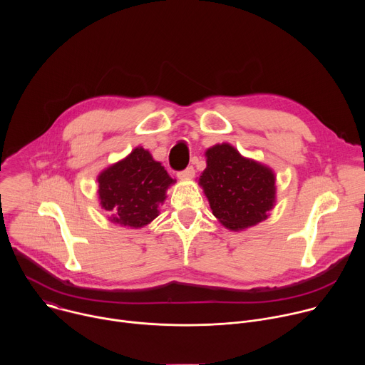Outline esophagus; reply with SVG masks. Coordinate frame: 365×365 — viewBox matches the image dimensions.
I'll use <instances>...</instances> for the list:
<instances>
[{
	"instance_id": "obj_1",
	"label": "esophagus",
	"mask_w": 365,
	"mask_h": 365,
	"mask_svg": "<svg viewBox=\"0 0 365 365\" xmlns=\"http://www.w3.org/2000/svg\"><path fill=\"white\" fill-rule=\"evenodd\" d=\"M195 176V169L190 166V168H187V169H185L183 172H179L178 173V178L180 179V180H187V179H192Z\"/></svg>"
}]
</instances>
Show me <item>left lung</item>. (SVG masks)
<instances>
[{
    "mask_svg": "<svg viewBox=\"0 0 365 365\" xmlns=\"http://www.w3.org/2000/svg\"><path fill=\"white\" fill-rule=\"evenodd\" d=\"M205 158L197 185L225 228L242 231L269 218L277 192L272 168L244 158L230 143L210 147Z\"/></svg>",
    "mask_w": 365,
    "mask_h": 365,
    "instance_id": "left-lung-1",
    "label": "left lung"
}]
</instances>
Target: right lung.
I'll return each instance as SVG.
<instances>
[{
    "instance_id": "obj_1",
    "label": "right lung",
    "mask_w": 365,
    "mask_h": 365,
    "mask_svg": "<svg viewBox=\"0 0 365 365\" xmlns=\"http://www.w3.org/2000/svg\"><path fill=\"white\" fill-rule=\"evenodd\" d=\"M96 182L98 200L108 220L138 230L159 217V206L166 200L175 179L148 150L138 145L124 159L103 169Z\"/></svg>"
}]
</instances>
